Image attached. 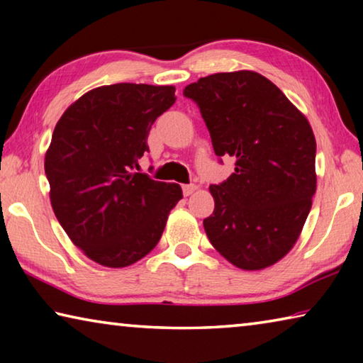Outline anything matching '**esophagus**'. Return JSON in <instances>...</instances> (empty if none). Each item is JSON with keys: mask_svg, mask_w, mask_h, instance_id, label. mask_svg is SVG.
<instances>
[{"mask_svg": "<svg viewBox=\"0 0 363 363\" xmlns=\"http://www.w3.org/2000/svg\"><path fill=\"white\" fill-rule=\"evenodd\" d=\"M196 190V186L195 184H186V186H182V194L186 195V196H189V195H192L194 192Z\"/></svg>", "mask_w": 363, "mask_h": 363, "instance_id": "1", "label": "esophagus"}]
</instances>
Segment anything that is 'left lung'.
Masks as SVG:
<instances>
[{
  "label": "left lung",
  "mask_w": 363,
  "mask_h": 363,
  "mask_svg": "<svg viewBox=\"0 0 363 363\" xmlns=\"http://www.w3.org/2000/svg\"><path fill=\"white\" fill-rule=\"evenodd\" d=\"M214 153L235 171L210 186L214 211L203 227L233 266L259 270L296 243L315 194V138L306 116L256 72L214 73L186 86Z\"/></svg>",
  "instance_id": "8db88e82"
}]
</instances>
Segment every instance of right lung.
<instances>
[{"label":"right lung","instance_id":"obj_1","mask_svg":"<svg viewBox=\"0 0 363 363\" xmlns=\"http://www.w3.org/2000/svg\"><path fill=\"white\" fill-rule=\"evenodd\" d=\"M173 86L116 83L72 104L54 128L45 173L67 235L106 267H126L157 247L179 184L136 173L147 138L173 106Z\"/></svg>","mask_w":363,"mask_h":363}]
</instances>
